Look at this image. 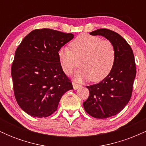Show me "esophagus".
<instances>
[{
	"label": "esophagus",
	"mask_w": 146,
	"mask_h": 146,
	"mask_svg": "<svg viewBox=\"0 0 146 146\" xmlns=\"http://www.w3.org/2000/svg\"><path fill=\"white\" fill-rule=\"evenodd\" d=\"M73 88H74V89H78V88H80V87L81 86H80V84H76L75 82H73Z\"/></svg>",
	"instance_id": "obj_1"
}]
</instances>
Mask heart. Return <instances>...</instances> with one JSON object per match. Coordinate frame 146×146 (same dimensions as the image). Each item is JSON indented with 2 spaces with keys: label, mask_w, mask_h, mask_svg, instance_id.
<instances>
[{
  "label": "heart",
  "mask_w": 146,
  "mask_h": 146,
  "mask_svg": "<svg viewBox=\"0 0 146 146\" xmlns=\"http://www.w3.org/2000/svg\"><path fill=\"white\" fill-rule=\"evenodd\" d=\"M71 50L61 48L58 52L62 69L66 75H71L80 60L81 68L77 72V81L90 80L98 82L106 78L113 69L116 58L114 44L108 40L88 34H81L71 42Z\"/></svg>",
  "instance_id": "heart-1"
}]
</instances>
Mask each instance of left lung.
<instances>
[{"label": "left lung", "mask_w": 146, "mask_h": 146, "mask_svg": "<svg viewBox=\"0 0 146 146\" xmlns=\"http://www.w3.org/2000/svg\"><path fill=\"white\" fill-rule=\"evenodd\" d=\"M90 34L105 37L114 44L116 51L111 72L100 83L86 86L89 96L83 103L84 110L90 116L106 119L121 111L130 101L136 76V64L132 48L119 33L100 29Z\"/></svg>", "instance_id": "1"}]
</instances>
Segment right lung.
I'll list each match as a JSON object with an SVG mask.
<instances>
[{
    "mask_svg": "<svg viewBox=\"0 0 146 146\" xmlns=\"http://www.w3.org/2000/svg\"><path fill=\"white\" fill-rule=\"evenodd\" d=\"M73 38L70 33L35 29L18 46L11 72L15 98L25 113L40 118L50 116L58 109L62 96L73 88L58 56Z\"/></svg>",
    "mask_w": 146,
    "mask_h": 146,
    "instance_id": "right-lung-1",
    "label": "right lung"
}]
</instances>
